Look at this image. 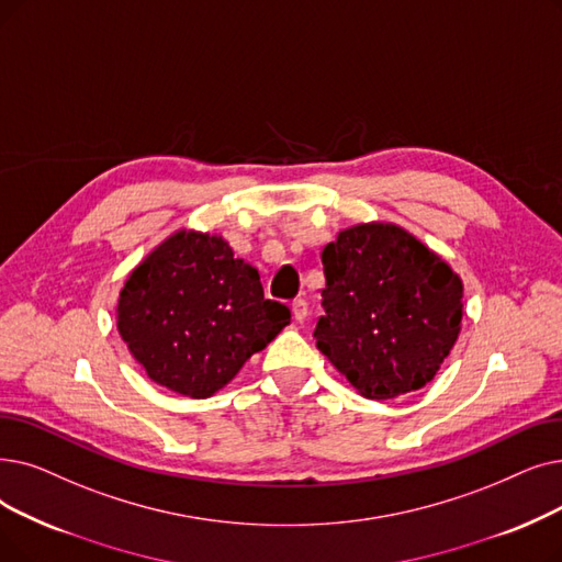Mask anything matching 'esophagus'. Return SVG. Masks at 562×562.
Here are the masks:
<instances>
[{
	"label": "esophagus",
	"mask_w": 562,
	"mask_h": 562,
	"mask_svg": "<svg viewBox=\"0 0 562 562\" xmlns=\"http://www.w3.org/2000/svg\"><path fill=\"white\" fill-rule=\"evenodd\" d=\"M291 314H294L296 322H305L307 319V303L303 299H296L291 303Z\"/></svg>",
	"instance_id": "obj_1"
}]
</instances>
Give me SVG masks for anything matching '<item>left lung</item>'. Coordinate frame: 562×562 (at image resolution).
Listing matches in <instances>:
<instances>
[{"instance_id":"obj_1","label":"left lung","mask_w":562,"mask_h":562,"mask_svg":"<svg viewBox=\"0 0 562 562\" xmlns=\"http://www.w3.org/2000/svg\"><path fill=\"white\" fill-rule=\"evenodd\" d=\"M322 263L314 339L337 372L370 400L429 383L461 324L463 286L450 266L395 225L339 232Z\"/></svg>"}]
</instances>
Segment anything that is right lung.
Masks as SVG:
<instances>
[{
	"label": "right lung",
	"instance_id": "add662e5",
	"mask_svg": "<svg viewBox=\"0 0 562 562\" xmlns=\"http://www.w3.org/2000/svg\"><path fill=\"white\" fill-rule=\"evenodd\" d=\"M116 326L156 383L204 400L227 385L289 322L259 273L221 236L179 232L128 276Z\"/></svg>",
	"mask_w": 562,
	"mask_h": 562
}]
</instances>
